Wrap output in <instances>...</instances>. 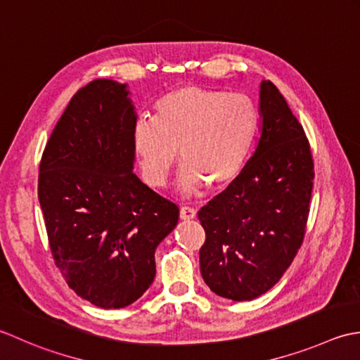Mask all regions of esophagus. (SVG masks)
Wrapping results in <instances>:
<instances>
[{"label": "esophagus", "mask_w": 360, "mask_h": 360, "mask_svg": "<svg viewBox=\"0 0 360 360\" xmlns=\"http://www.w3.org/2000/svg\"><path fill=\"white\" fill-rule=\"evenodd\" d=\"M195 210L194 208H189V207H183L180 210V219L181 221H193V219H195Z\"/></svg>", "instance_id": "esophagus-1"}]
</instances>
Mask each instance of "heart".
I'll return each instance as SVG.
<instances>
[{
  "mask_svg": "<svg viewBox=\"0 0 360 360\" xmlns=\"http://www.w3.org/2000/svg\"><path fill=\"white\" fill-rule=\"evenodd\" d=\"M258 130V110L244 94L183 85L165 94L153 120H138L131 148L143 179L163 188L177 157L183 166L179 191L191 195L210 181L224 186L238 177Z\"/></svg>",
  "mask_w": 360,
  "mask_h": 360,
  "instance_id": "b5f03b06",
  "label": "heart"
}]
</instances>
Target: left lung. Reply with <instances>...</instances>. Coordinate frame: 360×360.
<instances>
[{
	"instance_id": "1",
	"label": "left lung",
	"mask_w": 360,
	"mask_h": 360,
	"mask_svg": "<svg viewBox=\"0 0 360 360\" xmlns=\"http://www.w3.org/2000/svg\"><path fill=\"white\" fill-rule=\"evenodd\" d=\"M261 135L229 188L199 211L200 272L219 297L247 302L280 281L304 238L312 194L309 141L280 90L259 86Z\"/></svg>"
}]
</instances>
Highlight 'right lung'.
Returning <instances> with one entry per match:
<instances>
[{"label":"right lung","mask_w":360,"mask_h":360,"mask_svg":"<svg viewBox=\"0 0 360 360\" xmlns=\"http://www.w3.org/2000/svg\"><path fill=\"white\" fill-rule=\"evenodd\" d=\"M127 84L98 79L72 96L40 161L39 200L56 266L80 298L126 307L155 278L179 207L134 172Z\"/></svg>","instance_id":"obj_1"}]
</instances>
